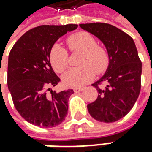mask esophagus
<instances>
[{"instance_id":"esophagus-1","label":"esophagus","mask_w":152,"mask_h":152,"mask_svg":"<svg viewBox=\"0 0 152 152\" xmlns=\"http://www.w3.org/2000/svg\"><path fill=\"white\" fill-rule=\"evenodd\" d=\"M73 90H74V92H81V91L83 90V87H76V88H74Z\"/></svg>"}]
</instances>
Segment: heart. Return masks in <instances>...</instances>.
<instances>
[{"mask_svg": "<svg viewBox=\"0 0 152 152\" xmlns=\"http://www.w3.org/2000/svg\"><path fill=\"white\" fill-rule=\"evenodd\" d=\"M66 43L71 51L81 53L79 61L81 67L71 68L63 76L66 86H84L94 78L95 72L101 74L107 70L109 63L108 53L104 47L97 45L92 35L86 32H78L69 36ZM50 61L54 70L61 73L68 66V52L60 45H55L50 50Z\"/></svg>", "mask_w": 152, "mask_h": 152, "instance_id": "obj_1", "label": "heart"}]
</instances>
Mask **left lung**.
Listing matches in <instances>:
<instances>
[{"label": "left lung", "instance_id": "left-lung-1", "mask_svg": "<svg viewBox=\"0 0 152 152\" xmlns=\"http://www.w3.org/2000/svg\"><path fill=\"white\" fill-rule=\"evenodd\" d=\"M80 27L102 41L109 57L106 73L92 84L98 96L87 104L88 112L97 121L115 122L131 110L140 92L142 63L136 46L129 34L111 24L92 23ZM102 82L107 85L100 88Z\"/></svg>", "mask_w": 152, "mask_h": 152}]
</instances>
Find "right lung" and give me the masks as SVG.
Here are the masks:
<instances>
[{"instance_id":"1","label":"right lung","mask_w":152,"mask_h":152,"mask_svg":"<svg viewBox=\"0 0 152 152\" xmlns=\"http://www.w3.org/2000/svg\"><path fill=\"white\" fill-rule=\"evenodd\" d=\"M76 24L42 25L28 30L13 45L8 57L7 86L13 104L23 118L41 128L55 127L68 112L74 92L52 91L60 79L50 61L51 48Z\"/></svg>"}]
</instances>
